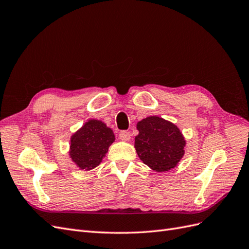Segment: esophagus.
Instances as JSON below:
<instances>
[{
    "label": "esophagus",
    "mask_w": 249,
    "mask_h": 249,
    "mask_svg": "<svg viewBox=\"0 0 249 249\" xmlns=\"http://www.w3.org/2000/svg\"><path fill=\"white\" fill-rule=\"evenodd\" d=\"M119 139L123 141H129L131 139V133L127 131H122L119 133Z\"/></svg>",
    "instance_id": "obj_1"
}]
</instances>
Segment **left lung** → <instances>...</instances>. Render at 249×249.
<instances>
[{"instance_id": "obj_1", "label": "left lung", "mask_w": 249, "mask_h": 249, "mask_svg": "<svg viewBox=\"0 0 249 249\" xmlns=\"http://www.w3.org/2000/svg\"><path fill=\"white\" fill-rule=\"evenodd\" d=\"M137 130L135 148L150 169L168 171L184 157L186 140L175 124L159 116H148L137 124Z\"/></svg>"}]
</instances>
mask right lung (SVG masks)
<instances>
[{"label": "right lung", "mask_w": 249, "mask_h": 249, "mask_svg": "<svg viewBox=\"0 0 249 249\" xmlns=\"http://www.w3.org/2000/svg\"><path fill=\"white\" fill-rule=\"evenodd\" d=\"M114 140V133L106 124L97 119H89L71 135L70 157L80 169H93L101 164Z\"/></svg>", "instance_id": "obj_1"}]
</instances>
